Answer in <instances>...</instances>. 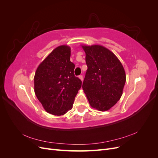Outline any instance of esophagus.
<instances>
[{
	"instance_id": "obj_1",
	"label": "esophagus",
	"mask_w": 158,
	"mask_h": 158,
	"mask_svg": "<svg viewBox=\"0 0 158 158\" xmlns=\"http://www.w3.org/2000/svg\"><path fill=\"white\" fill-rule=\"evenodd\" d=\"M78 78L81 80V81H82H82H83V76H82V75H80V76H78Z\"/></svg>"
}]
</instances>
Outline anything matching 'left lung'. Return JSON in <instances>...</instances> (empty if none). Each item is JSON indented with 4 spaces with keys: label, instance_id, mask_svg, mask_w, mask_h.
<instances>
[{
    "label": "left lung",
    "instance_id": "obj_1",
    "mask_svg": "<svg viewBox=\"0 0 158 158\" xmlns=\"http://www.w3.org/2000/svg\"><path fill=\"white\" fill-rule=\"evenodd\" d=\"M88 70L82 88L90 106L100 111L120 99L126 82L125 69L113 52L99 45H82Z\"/></svg>",
    "mask_w": 158,
    "mask_h": 158
}]
</instances>
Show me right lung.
Listing matches in <instances>:
<instances>
[{
  "mask_svg": "<svg viewBox=\"0 0 158 158\" xmlns=\"http://www.w3.org/2000/svg\"><path fill=\"white\" fill-rule=\"evenodd\" d=\"M70 47H57L38 66L34 76V92L45 111L63 115L73 108L82 81L74 74Z\"/></svg>",
  "mask_w": 158,
  "mask_h": 158,
  "instance_id": "add662e5",
  "label": "right lung"
}]
</instances>
